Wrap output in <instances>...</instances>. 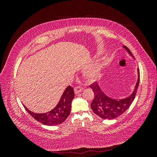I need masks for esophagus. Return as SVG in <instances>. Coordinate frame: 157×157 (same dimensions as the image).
I'll use <instances>...</instances> for the list:
<instances>
[{"instance_id": "34e87169", "label": "esophagus", "mask_w": 157, "mask_h": 157, "mask_svg": "<svg viewBox=\"0 0 157 157\" xmlns=\"http://www.w3.org/2000/svg\"><path fill=\"white\" fill-rule=\"evenodd\" d=\"M82 90V88L81 86H76V87H75V93L76 94L81 92Z\"/></svg>"}]
</instances>
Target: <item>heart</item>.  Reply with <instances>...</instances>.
I'll return each mask as SVG.
<instances>
[{
  "mask_svg": "<svg viewBox=\"0 0 157 157\" xmlns=\"http://www.w3.org/2000/svg\"><path fill=\"white\" fill-rule=\"evenodd\" d=\"M94 74H92V73H90V74H88V76L90 77H94Z\"/></svg>",
  "mask_w": 157,
  "mask_h": 157,
  "instance_id": "obj_1",
  "label": "heart"
}]
</instances>
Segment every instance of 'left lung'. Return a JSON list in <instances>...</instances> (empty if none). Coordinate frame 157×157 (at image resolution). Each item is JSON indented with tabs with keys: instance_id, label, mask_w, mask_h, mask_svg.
<instances>
[{
	"instance_id": "8db88e82",
	"label": "left lung",
	"mask_w": 157,
	"mask_h": 157,
	"mask_svg": "<svg viewBox=\"0 0 157 157\" xmlns=\"http://www.w3.org/2000/svg\"><path fill=\"white\" fill-rule=\"evenodd\" d=\"M123 47L128 53L133 56L128 48L126 46ZM137 71H138V79L134 92L130 96L124 99L118 100V99L109 98L101 91L97 82H94L90 85V88L93 90L94 93V98L91 103V108L96 115L103 119H113L121 116L129 108L136 97L140 83V70L138 69Z\"/></svg>"
}]
</instances>
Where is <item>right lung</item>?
<instances>
[{"label": "right lung", "mask_w": 157, "mask_h": 157, "mask_svg": "<svg viewBox=\"0 0 157 157\" xmlns=\"http://www.w3.org/2000/svg\"><path fill=\"white\" fill-rule=\"evenodd\" d=\"M75 97L73 88L69 86L65 89L62 96L56 107L52 111L45 113H35L28 110L23 105L25 110L36 121L47 126H55L63 122L69 117L71 112V102Z\"/></svg>", "instance_id": "add662e5"}]
</instances>
